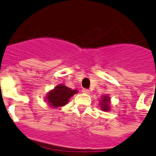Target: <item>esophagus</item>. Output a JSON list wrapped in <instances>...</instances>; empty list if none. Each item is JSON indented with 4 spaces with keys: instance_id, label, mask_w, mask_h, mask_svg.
<instances>
[{
    "instance_id": "esophagus-1",
    "label": "esophagus",
    "mask_w": 156,
    "mask_h": 156,
    "mask_svg": "<svg viewBox=\"0 0 156 156\" xmlns=\"http://www.w3.org/2000/svg\"><path fill=\"white\" fill-rule=\"evenodd\" d=\"M82 90L84 94H90V90L88 89H85V88H84V89H82Z\"/></svg>"
}]
</instances>
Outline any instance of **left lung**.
<instances>
[{"label":"left lung","mask_w":156,"mask_h":156,"mask_svg":"<svg viewBox=\"0 0 156 156\" xmlns=\"http://www.w3.org/2000/svg\"><path fill=\"white\" fill-rule=\"evenodd\" d=\"M110 98L109 96L104 95L102 97V99L101 100L100 102V106H101V108H102V111H109L110 110Z\"/></svg>","instance_id":"1"}]
</instances>
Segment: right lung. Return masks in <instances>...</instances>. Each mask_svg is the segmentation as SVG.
I'll list each match as a JSON object with an SVG mask.
<instances>
[{"instance_id":"right-lung-1","label":"right lung","mask_w":156,"mask_h":156,"mask_svg":"<svg viewBox=\"0 0 156 156\" xmlns=\"http://www.w3.org/2000/svg\"><path fill=\"white\" fill-rule=\"evenodd\" d=\"M76 93H78V90H72L64 85L60 84L57 86L54 90L49 91L46 97V100L51 107H62L69 102V98Z\"/></svg>"}]
</instances>
